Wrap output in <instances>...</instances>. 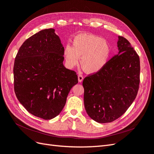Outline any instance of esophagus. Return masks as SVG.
Instances as JSON below:
<instances>
[{
	"mask_svg": "<svg viewBox=\"0 0 154 154\" xmlns=\"http://www.w3.org/2000/svg\"><path fill=\"white\" fill-rule=\"evenodd\" d=\"M83 79H84V77H83L82 75H78V81H79V82H82Z\"/></svg>",
	"mask_w": 154,
	"mask_h": 154,
	"instance_id": "34e87169",
	"label": "esophagus"
}]
</instances>
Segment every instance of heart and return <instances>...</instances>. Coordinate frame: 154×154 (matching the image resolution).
I'll list each match as a JSON object with an SVG mask.
<instances>
[{"mask_svg":"<svg viewBox=\"0 0 154 154\" xmlns=\"http://www.w3.org/2000/svg\"><path fill=\"white\" fill-rule=\"evenodd\" d=\"M111 46L105 39L90 34H80L72 40V47L66 45L64 57L68 68L79 63L88 74H96L106 66L111 55Z\"/></svg>","mask_w":154,"mask_h":154,"instance_id":"b5f03b06","label":"heart"}]
</instances>
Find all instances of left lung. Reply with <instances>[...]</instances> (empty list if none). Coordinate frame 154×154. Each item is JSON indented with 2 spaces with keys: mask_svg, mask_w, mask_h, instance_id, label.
Listing matches in <instances>:
<instances>
[{
  "mask_svg": "<svg viewBox=\"0 0 154 154\" xmlns=\"http://www.w3.org/2000/svg\"><path fill=\"white\" fill-rule=\"evenodd\" d=\"M118 38V54L102 71L84 78L82 82L86 111L100 123L123 115L135 100L140 85V57L127 39Z\"/></svg>",
  "mask_w": 154,
  "mask_h": 154,
  "instance_id": "1",
  "label": "left lung"
}]
</instances>
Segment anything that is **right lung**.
Listing matches in <instances>:
<instances>
[{"instance_id": "obj_1", "label": "right lung", "mask_w": 154, "mask_h": 154, "mask_svg": "<svg viewBox=\"0 0 154 154\" xmlns=\"http://www.w3.org/2000/svg\"><path fill=\"white\" fill-rule=\"evenodd\" d=\"M64 47L55 29H43L20 47L14 63V88L32 115L51 120L61 112L76 73L63 65Z\"/></svg>"}]
</instances>
